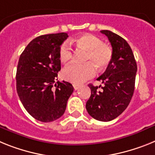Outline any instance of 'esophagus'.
<instances>
[{
  "instance_id": "obj_1",
  "label": "esophagus",
  "mask_w": 155,
  "mask_h": 155,
  "mask_svg": "<svg viewBox=\"0 0 155 155\" xmlns=\"http://www.w3.org/2000/svg\"><path fill=\"white\" fill-rule=\"evenodd\" d=\"M80 87H81V86H80V85H77V84H74V85H73L74 90H75V91H77L78 89L80 88Z\"/></svg>"
}]
</instances>
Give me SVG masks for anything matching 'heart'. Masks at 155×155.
<instances>
[{"instance_id": "heart-1", "label": "heart", "mask_w": 155, "mask_h": 155, "mask_svg": "<svg viewBox=\"0 0 155 155\" xmlns=\"http://www.w3.org/2000/svg\"><path fill=\"white\" fill-rule=\"evenodd\" d=\"M71 43H74L79 48L87 51L86 61L93 63L98 70L104 69L111 63L112 59L111 47L102 43V40L95 35L86 33L72 40ZM72 57V50L71 46L69 43L65 41L59 49L60 61L62 63H66ZM91 63L87 62L80 64L72 63L68 64L63 69V78L74 84H81L95 75V68Z\"/></svg>"}]
</instances>
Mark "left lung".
<instances>
[{
  "label": "left lung",
  "instance_id": "8db88e82",
  "mask_svg": "<svg viewBox=\"0 0 155 155\" xmlns=\"http://www.w3.org/2000/svg\"><path fill=\"white\" fill-rule=\"evenodd\" d=\"M112 47V59L105 72L97 80L104 85L100 91L89 84L91 95L86 104L89 115L98 121L108 122L120 115L128 107L135 87L137 65L126 40L109 30H101Z\"/></svg>",
  "mask_w": 155,
  "mask_h": 155
}]
</instances>
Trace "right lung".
Instances as JSON below:
<instances>
[{
  "label": "right lung",
  "mask_w": 155,
  "mask_h": 155,
  "mask_svg": "<svg viewBox=\"0 0 155 155\" xmlns=\"http://www.w3.org/2000/svg\"><path fill=\"white\" fill-rule=\"evenodd\" d=\"M68 37L65 33L40 36L20 55L16 72L17 93L28 113L40 122L60 118L73 92L71 83L56 82L61 70L59 49Z\"/></svg>",
  "instance_id": "right-lung-1"
}]
</instances>
